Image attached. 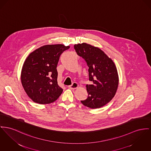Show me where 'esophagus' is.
<instances>
[{
    "label": "esophagus",
    "instance_id": "34e87169",
    "mask_svg": "<svg viewBox=\"0 0 151 151\" xmlns=\"http://www.w3.org/2000/svg\"><path fill=\"white\" fill-rule=\"evenodd\" d=\"M69 89H76L78 87V85L77 82H73L72 85H71L70 86H68Z\"/></svg>",
    "mask_w": 151,
    "mask_h": 151
}]
</instances>
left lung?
<instances>
[{"mask_svg": "<svg viewBox=\"0 0 151 151\" xmlns=\"http://www.w3.org/2000/svg\"><path fill=\"white\" fill-rule=\"evenodd\" d=\"M74 48L86 61L91 82L86 86L88 98L81 102L91 109L102 107L111 100L117 90L119 76L115 64L103 51L89 44L78 43Z\"/></svg>", "mask_w": 151, "mask_h": 151, "instance_id": "8db88e82", "label": "left lung"}]
</instances>
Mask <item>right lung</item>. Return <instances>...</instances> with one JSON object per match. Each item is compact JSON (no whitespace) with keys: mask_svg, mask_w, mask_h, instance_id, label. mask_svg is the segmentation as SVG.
<instances>
[{"mask_svg":"<svg viewBox=\"0 0 151 151\" xmlns=\"http://www.w3.org/2000/svg\"><path fill=\"white\" fill-rule=\"evenodd\" d=\"M69 48L61 44L45 45L31 52L26 59L21 82L34 102L50 104L60 96L63 89L58 85L57 67L61 54Z\"/></svg>","mask_w":151,"mask_h":151,"instance_id":"right-lung-1","label":"right lung"}]
</instances>
